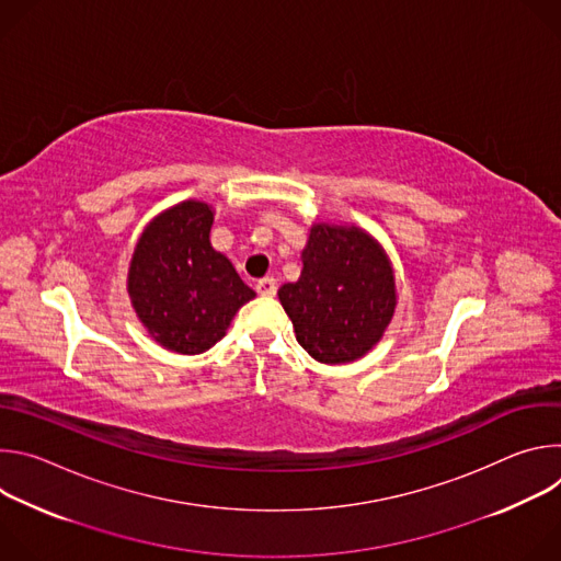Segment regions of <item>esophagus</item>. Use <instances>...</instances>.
<instances>
[{
  "label": "esophagus",
  "mask_w": 561,
  "mask_h": 561,
  "mask_svg": "<svg viewBox=\"0 0 561 561\" xmlns=\"http://www.w3.org/2000/svg\"><path fill=\"white\" fill-rule=\"evenodd\" d=\"M255 288H257V293L264 295V297H273V295L277 293V284H275L273 277H262V279L255 284Z\"/></svg>",
  "instance_id": "34e87169"
}]
</instances>
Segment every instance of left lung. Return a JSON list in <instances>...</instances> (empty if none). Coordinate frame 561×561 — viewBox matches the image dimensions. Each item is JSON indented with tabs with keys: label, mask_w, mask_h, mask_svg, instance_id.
I'll return each mask as SVG.
<instances>
[{
	"label": "left lung",
	"mask_w": 561,
	"mask_h": 561,
	"mask_svg": "<svg viewBox=\"0 0 561 561\" xmlns=\"http://www.w3.org/2000/svg\"><path fill=\"white\" fill-rule=\"evenodd\" d=\"M301 264L299 279L277 290L299 346L322 364L364 357L397 306L386 251L357 226L312 224Z\"/></svg>",
	"instance_id": "obj_1"
}]
</instances>
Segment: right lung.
<instances>
[{
	"mask_svg": "<svg viewBox=\"0 0 561 561\" xmlns=\"http://www.w3.org/2000/svg\"><path fill=\"white\" fill-rule=\"evenodd\" d=\"M215 213L186 199L141 232L128 268V295L148 335L167 351L197 355L215 346L234 312L255 297L230 260L210 247Z\"/></svg>",
	"mask_w": 561,
	"mask_h": 561,
	"instance_id": "1",
	"label": "right lung"
}]
</instances>
